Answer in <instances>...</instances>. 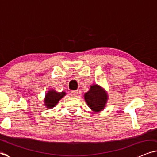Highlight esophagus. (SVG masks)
Instances as JSON below:
<instances>
[{"label":"esophagus","instance_id":"esophagus-1","mask_svg":"<svg viewBox=\"0 0 157 157\" xmlns=\"http://www.w3.org/2000/svg\"><path fill=\"white\" fill-rule=\"evenodd\" d=\"M77 95H78V90L71 91V95H72V97H77Z\"/></svg>","mask_w":157,"mask_h":157}]
</instances>
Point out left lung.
I'll return each mask as SVG.
<instances>
[{
    "instance_id": "8db88e82",
    "label": "left lung",
    "mask_w": 157,
    "mask_h": 157,
    "mask_svg": "<svg viewBox=\"0 0 157 157\" xmlns=\"http://www.w3.org/2000/svg\"><path fill=\"white\" fill-rule=\"evenodd\" d=\"M84 98L88 107L95 113L102 111L105 108L108 100V94L105 90L97 84L93 85Z\"/></svg>"
}]
</instances>
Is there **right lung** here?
<instances>
[{
    "label": "right lung",
    "instance_id": "obj_1",
    "mask_svg": "<svg viewBox=\"0 0 157 157\" xmlns=\"http://www.w3.org/2000/svg\"><path fill=\"white\" fill-rule=\"evenodd\" d=\"M66 95L65 92H57L54 90H49L46 93L45 98L44 99V105L47 108H52L55 107L59 103V101L64 96Z\"/></svg>",
    "mask_w": 157,
    "mask_h": 157
}]
</instances>
